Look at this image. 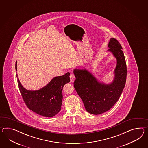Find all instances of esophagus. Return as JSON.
<instances>
[{"label": "esophagus", "instance_id": "34e87169", "mask_svg": "<svg viewBox=\"0 0 148 148\" xmlns=\"http://www.w3.org/2000/svg\"><path fill=\"white\" fill-rule=\"evenodd\" d=\"M75 79V77L73 73H71L70 75V80L71 82H73L74 81V80Z\"/></svg>", "mask_w": 148, "mask_h": 148}]
</instances>
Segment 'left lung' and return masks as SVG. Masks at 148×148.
I'll use <instances>...</instances> for the list:
<instances>
[{
	"instance_id": "8db88e82",
	"label": "left lung",
	"mask_w": 148,
	"mask_h": 148,
	"mask_svg": "<svg viewBox=\"0 0 148 148\" xmlns=\"http://www.w3.org/2000/svg\"><path fill=\"white\" fill-rule=\"evenodd\" d=\"M108 51L116 59L114 77L108 84L99 82L86 69H74L76 79L74 87L83 101L87 112L97 115L108 111L122 94L126 82L127 66L123 47L117 40L112 38Z\"/></svg>"
}]
</instances>
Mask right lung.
I'll list each match as a JSON object with an SVG mask.
<instances>
[{
    "mask_svg": "<svg viewBox=\"0 0 148 148\" xmlns=\"http://www.w3.org/2000/svg\"><path fill=\"white\" fill-rule=\"evenodd\" d=\"M17 71V62L15 63ZM70 73L55 77L47 86L38 90H28L21 85L18 79L19 90L27 107L33 112L45 117H52L61 110L62 88L70 81Z\"/></svg>",
    "mask_w": 148,
    "mask_h": 148,
    "instance_id": "right-lung-1",
    "label": "right lung"
}]
</instances>
